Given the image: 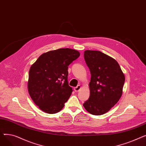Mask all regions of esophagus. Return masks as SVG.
<instances>
[{
  "mask_svg": "<svg viewBox=\"0 0 146 146\" xmlns=\"http://www.w3.org/2000/svg\"><path fill=\"white\" fill-rule=\"evenodd\" d=\"M81 89V86L80 85H78L76 87L74 88V90L75 92H79Z\"/></svg>",
  "mask_w": 146,
  "mask_h": 146,
  "instance_id": "34e87169",
  "label": "esophagus"
}]
</instances>
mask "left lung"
<instances>
[{
	"label": "left lung",
	"mask_w": 146,
	"mask_h": 146,
	"mask_svg": "<svg viewBox=\"0 0 146 146\" xmlns=\"http://www.w3.org/2000/svg\"><path fill=\"white\" fill-rule=\"evenodd\" d=\"M84 58L91 79L89 98L83 105L90 113L100 115L108 112L119 100L125 76L117 61L101 51L86 50Z\"/></svg>",
	"instance_id": "8db88e82"
}]
</instances>
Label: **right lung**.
<instances>
[{"label":"right lung","instance_id":"right-lung-1","mask_svg":"<svg viewBox=\"0 0 146 146\" xmlns=\"http://www.w3.org/2000/svg\"><path fill=\"white\" fill-rule=\"evenodd\" d=\"M79 56L77 50L60 48L42 54L31 66L28 92L42 111L52 114L62 110L73 91L67 80L68 66Z\"/></svg>","mask_w":146,"mask_h":146}]
</instances>
